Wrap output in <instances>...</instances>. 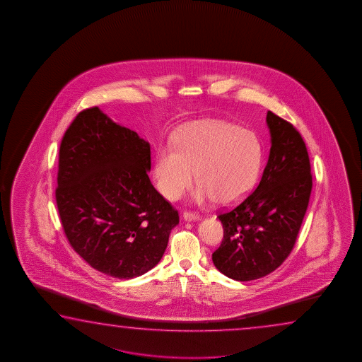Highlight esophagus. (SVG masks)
Listing matches in <instances>:
<instances>
[{"instance_id":"esophagus-1","label":"esophagus","mask_w":362,"mask_h":362,"mask_svg":"<svg viewBox=\"0 0 362 362\" xmlns=\"http://www.w3.org/2000/svg\"><path fill=\"white\" fill-rule=\"evenodd\" d=\"M182 218H184V221H197L202 219L200 215L197 214V213H190V211H185Z\"/></svg>"}]
</instances>
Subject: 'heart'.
<instances>
[{"label": "heart", "mask_w": 362, "mask_h": 362, "mask_svg": "<svg viewBox=\"0 0 362 362\" xmlns=\"http://www.w3.org/2000/svg\"><path fill=\"white\" fill-rule=\"evenodd\" d=\"M262 146L255 133L234 124L202 122L181 129L173 149L162 147L154 160L157 189L167 200H177L194 180L197 202L233 205L257 184Z\"/></svg>", "instance_id": "obj_1"}]
</instances>
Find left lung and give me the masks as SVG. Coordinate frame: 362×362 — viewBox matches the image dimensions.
I'll list each match as a JSON object with an SVG mask.
<instances>
[{"instance_id":"left-lung-1","label":"left lung","mask_w":362,"mask_h":362,"mask_svg":"<svg viewBox=\"0 0 362 362\" xmlns=\"http://www.w3.org/2000/svg\"><path fill=\"white\" fill-rule=\"evenodd\" d=\"M266 123L271 148L259 184L237 208L218 216L224 238L213 262L237 281L269 275L286 259L312 192L310 162L299 132L271 111Z\"/></svg>"}]
</instances>
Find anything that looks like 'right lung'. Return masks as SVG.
Returning <instances> with one entry per match:
<instances>
[{"label": "right lung", "mask_w": 362, "mask_h": 362, "mask_svg": "<svg viewBox=\"0 0 362 362\" xmlns=\"http://www.w3.org/2000/svg\"><path fill=\"white\" fill-rule=\"evenodd\" d=\"M149 171V143L98 107L81 111L64 133L55 200L69 243L95 270L128 280L163 256L178 213Z\"/></svg>", "instance_id": "obj_1"}]
</instances>
